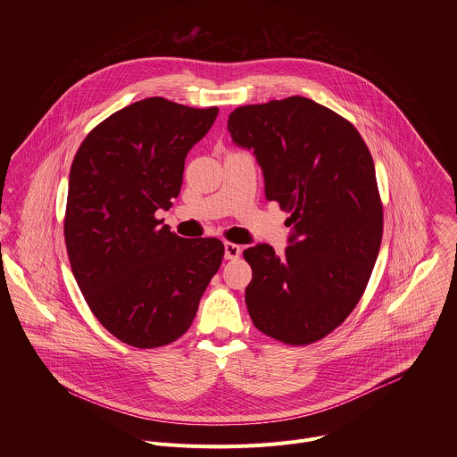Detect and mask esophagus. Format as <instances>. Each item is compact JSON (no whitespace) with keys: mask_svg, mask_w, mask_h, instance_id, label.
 Returning a JSON list of instances; mask_svg holds the SVG:
<instances>
[{"mask_svg":"<svg viewBox=\"0 0 457 457\" xmlns=\"http://www.w3.org/2000/svg\"><path fill=\"white\" fill-rule=\"evenodd\" d=\"M242 254V247L233 242H224V256L226 260H237Z\"/></svg>","mask_w":457,"mask_h":457,"instance_id":"obj_1","label":"esophagus"}]
</instances>
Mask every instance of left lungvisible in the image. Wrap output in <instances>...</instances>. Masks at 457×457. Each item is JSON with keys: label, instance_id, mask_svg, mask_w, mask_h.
Masks as SVG:
<instances>
[{"label": "left lung", "instance_id": "obj_1", "mask_svg": "<svg viewBox=\"0 0 457 457\" xmlns=\"http://www.w3.org/2000/svg\"><path fill=\"white\" fill-rule=\"evenodd\" d=\"M228 129L293 226L284 256L270 244L244 251L249 316L278 342L312 344L351 314L378 258L383 208L370 152L347 119L300 96L240 106Z\"/></svg>", "mask_w": 457, "mask_h": 457}]
</instances>
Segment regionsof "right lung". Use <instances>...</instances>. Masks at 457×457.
I'll list each match as a JSON object with an SVG mask.
<instances>
[{"mask_svg":"<svg viewBox=\"0 0 457 457\" xmlns=\"http://www.w3.org/2000/svg\"><path fill=\"white\" fill-rule=\"evenodd\" d=\"M217 113L148 97L97 124L74 157L64 215L72 273L103 328L132 347L180 338L222 264L219 238L187 240L155 219L179 197L184 159Z\"/></svg>","mask_w":457,"mask_h":457,"instance_id":"obj_1","label":"right lung"}]
</instances>
